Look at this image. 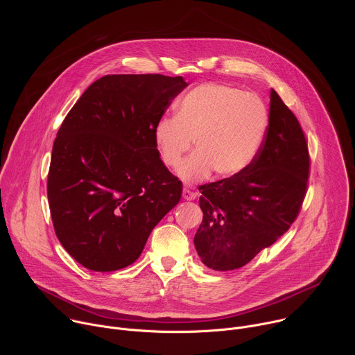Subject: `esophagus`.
Listing matches in <instances>:
<instances>
[{"mask_svg": "<svg viewBox=\"0 0 355 355\" xmlns=\"http://www.w3.org/2000/svg\"><path fill=\"white\" fill-rule=\"evenodd\" d=\"M196 192H193V191H191V189H188V188H184L182 189V198L184 199H187V200H193L195 198H196Z\"/></svg>", "mask_w": 355, "mask_h": 355, "instance_id": "34e87169", "label": "esophagus"}]
</instances>
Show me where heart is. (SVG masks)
I'll use <instances>...</instances> for the list:
<instances>
[{
	"label": "heart",
	"instance_id": "obj_1",
	"mask_svg": "<svg viewBox=\"0 0 355 355\" xmlns=\"http://www.w3.org/2000/svg\"><path fill=\"white\" fill-rule=\"evenodd\" d=\"M175 116L160 118L153 141L162 162L175 168L196 140L197 151L178 168L185 182L243 171L264 141L270 114L264 101L239 87L220 83L200 84L174 104Z\"/></svg>",
	"mask_w": 355,
	"mask_h": 355
}]
</instances>
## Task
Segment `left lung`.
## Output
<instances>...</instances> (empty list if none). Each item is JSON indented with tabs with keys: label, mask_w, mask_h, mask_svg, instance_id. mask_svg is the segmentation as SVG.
Returning a JSON list of instances; mask_svg holds the SVG:
<instances>
[{
	"label": "left lung",
	"mask_w": 355,
	"mask_h": 355,
	"mask_svg": "<svg viewBox=\"0 0 355 355\" xmlns=\"http://www.w3.org/2000/svg\"><path fill=\"white\" fill-rule=\"evenodd\" d=\"M311 157L299 121L271 89L264 141L243 171L200 185L204 212L193 244L216 271L240 268L274 244L297 218L308 191Z\"/></svg>",
	"instance_id": "obj_1"
}]
</instances>
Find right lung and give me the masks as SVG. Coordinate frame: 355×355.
Instances as JSON below:
<instances>
[{
    "mask_svg": "<svg viewBox=\"0 0 355 355\" xmlns=\"http://www.w3.org/2000/svg\"><path fill=\"white\" fill-rule=\"evenodd\" d=\"M188 84L163 74L94 81L64 118L52 150L47 199L55 232L91 271L135 263L182 184L160 159L156 122Z\"/></svg>",
    "mask_w": 355,
    "mask_h": 355,
    "instance_id": "obj_1",
    "label": "right lung"
}]
</instances>
